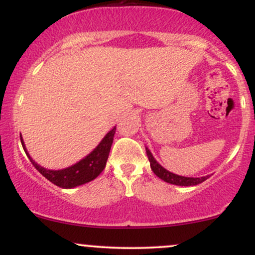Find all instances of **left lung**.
Listing matches in <instances>:
<instances>
[{
	"label": "left lung",
	"instance_id": "8db88e82",
	"mask_svg": "<svg viewBox=\"0 0 255 255\" xmlns=\"http://www.w3.org/2000/svg\"><path fill=\"white\" fill-rule=\"evenodd\" d=\"M146 154H147L148 160H150V165L152 171L156 174V176H158L160 180L165 181V182L171 183V184H176V186H197V184L204 182L205 180L210 177V175L207 176H201V177H187V176H181V175L174 174V172L166 170L165 168H163L159 163L154 159L153 154L151 153V151L146 147Z\"/></svg>",
	"mask_w": 255,
	"mask_h": 255
}]
</instances>
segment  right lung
Instances as JSON below:
<instances>
[{"label": "right lung", "instance_id": "1", "mask_svg": "<svg viewBox=\"0 0 255 255\" xmlns=\"http://www.w3.org/2000/svg\"><path fill=\"white\" fill-rule=\"evenodd\" d=\"M116 127H114L113 129L108 131L105 134V136L102 139V141L96 146V148L92 152H90L86 157L83 158L81 160H79L78 163L73 164L68 168L61 169V170H50V169H46L40 166L38 163L34 162L32 159L27 150H26V146L22 136L20 135V140H21L22 147L24 151L27 154L28 159L31 160V163L33 164L34 168L37 169L44 177L48 178L50 182H52L56 186L61 187V188H74V187L81 186L90 181L95 180L96 177L103 171L107 164L108 157H109V152L114 141V135H115Z\"/></svg>", "mask_w": 255, "mask_h": 255}]
</instances>
